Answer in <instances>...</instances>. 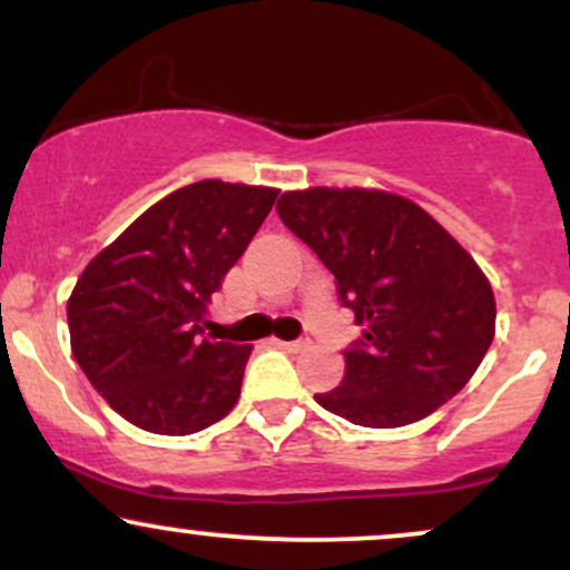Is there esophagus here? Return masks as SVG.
Segmentation results:
<instances>
[{
	"label": "esophagus",
	"instance_id": "obj_1",
	"mask_svg": "<svg viewBox=\"0 0 570 570\" xmlns=\"http://www.w3.org/2000/svg\"><path fill=\"white\" fill-rule=\"evenodd\" d=\"M278 348L289 351V353H297V351H305L307 348V340H276Z\"/></svg>",
	"mask_w": 570,
	"mask_h": 570
}]
</instances>
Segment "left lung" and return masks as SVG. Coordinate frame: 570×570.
Listing matches in <instances>:
<instances>
[{
    "label": "left lung",
    "mask_w": 570,
    "mask_h": 570,
    "mask_svg": "<svg viewBox=\"0 0 570 570\" xmlns=\"http://www.w3.org/2000/svg\"><path fill=\"white\" fill-rule=\"evenodd\" d=\"M278 217L335 276L364 335L345 348V377L316 394L367 429L421 421L453 399L493 343L485 273L434 217L381 189L284 193Z\"/></svg>",
    "instance_id": "obj_1"
}]
</instances>
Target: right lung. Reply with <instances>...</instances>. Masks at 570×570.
Wrapping results in <instances>:
<instances>
[{
    "instance_id": "right-lung-1",
    "label": "right lung",
    "mask_w": 570,
    "mask_h": 570,
    "mask_svg": "<svg viewBox=\"0 0 570 570\" xmlns=\"http://www.w3.org/2000/svg\"><path fill=\"white\" fill-rule=\"evenodd\" d=\"M276 195L219 179L176 189L77 278L67 303L71 353L128 423L185 436L235 407L252 345L206 340L203 318Z\"/></svg>"
}]
</instances>
